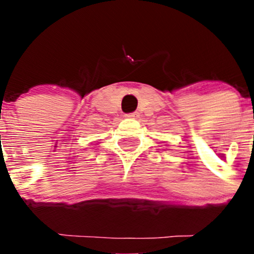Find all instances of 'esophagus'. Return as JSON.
I'll return each instance as SVG.
<instances>
[{
	"label": "esophagus",
	"instance_id": "1",
	"mask_svg": "<svg viewBox=\"0 0 254 254\" xmlns=\"http://www.w3.org/2000/svg\"><path fill=\"white\" fill-rule=\"evenodd\" d=\"M127 118H137V113H130V114H127Z\"/></svg>",
	"mask_w": 254,
	"mask_h": 254
}]
</instances>
